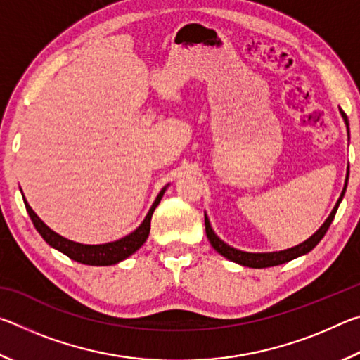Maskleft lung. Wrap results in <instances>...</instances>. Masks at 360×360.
Returning a JSON list of instances; mask_svg holds the SVG:
<instances>
[{"label":"left lung","mask_w":360,"mask_h":360,"mask_svg":"<svg viewBox=\"0 0 360 360\" xmlns=\"http://www.w3.org/2000/svg\"><path fill=\"white\" fill-rule=\"evenodd\" d=\"M340 111H341V109H340ZM341 115H343L346 125H348V117H346V114L341 111ZM346 184H348V176H346ZM346 184H345L343 192H341V195H340L337 205H335L333 211L330 212V216L327 217V221L322 224V227L318 231H316V233L311 236V238H308L307 241L302 243V245L295 246V248L285 249V251H281V252H268V254H251V252L238 251V249L230 248L229 245H225L222 240L217 238V235L211 229L208 217L205 216L206 236H208L211 246L214 248L219 254L224 255V257H227L231 262H236V264H240V265L251 266V268H266V266H275V265L285 264V262H289V260L295 259V257H300V255L309 252L316 245H318V243L322 238H324V235L327 233L328 227H330V224L333 221L335 214H337V210H338V206H340V202H341V200H343V195L346 192Z\"/></svg>","instance_id":"obj_1"}]
</instances>
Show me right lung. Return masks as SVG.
<instances>
[{"label": "right lung", "instance_id": "add662e5", "mask_svg": "<svg viewBox=\"0 0 360 360\" xmlns=\"http://www.w3.org/2000/svg\"><path fill=\"white\" fill-rule=\"evenodd\" d=\"M163 192H165V187L162 188L160 193L157 195L154 205L149 210L148 216L143 221V224L139 227L130 233L125 238H122L119 241H112V243H106V245H81V243H75L63 238L56 231L51 230L47 225L41 221V219L36 216V212L32 210V206L25 202V208L28 211V216L32 219V222L34 225V229L39 231V235L46 240L47 245H51L52 248L58 249L60 252H63L65 255H68L70 259L79 262V264H85V265H112L117 264V262L124 260L131 255L133 252H136L139 248L144 245V241L148 240L149 231H150V217L152 212L157 208V205L160 203V200L163 197ZM23 197V195H22Z\"/></svg>", "mask_w": 360, "mask_h": 360}]
</instances>
